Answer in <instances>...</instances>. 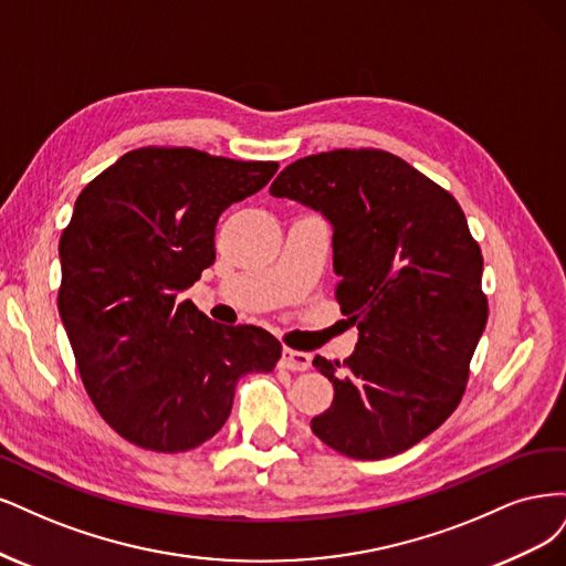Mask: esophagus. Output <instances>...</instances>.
Returning a JSON list of instances; mask_svg holds the SVG:
<instances>
[{"mask_svg": "<svg viewBox=\"0 0 566 566\" xmlns=\"http://www.w3.org/2000/svg\"><path fill=\"white\" fill-rule=\"evenodd\" d=\"M280 364H282L284 369H289V371H305L310 367V355L303 353V350L284 348Z\"/></svg>", "mask_w": 566, "mask_h": 566, "instance_id": "esophagus-1", "label": "esophagus"}]
</instances>
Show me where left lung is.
I'll use <instances>...</instances> for the list:
<instances>
[{
    "mask_svg": "<svg viewBox=\"0 0 566 566\" xmlns=\"http://www.w3.org/2000/svg\"><path fill=\"white\" fill-rule=\"evenodd\" d=\"M270 195L332 223L336 298L359 332L343 371L315 357L334 402L310 428L359 461L407 451L459 407L489 317L482 251L463 209L411 164L374 148L303 157Z\"/></svg>",
    "mask_w": 566,
    "mask_h": 566,
    "instance_id": "8db88e82",
    "label": "left lung"
}]
</instances>
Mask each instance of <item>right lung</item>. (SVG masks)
Listing matches in <instances>:
<instances>
[{"instance_id": "add662e5", "label": "right lung", "mask_w": 566, "mask_h": 566, "mask_svg": "<svg viewBox=\"0 0 566 566\" xmlns=\"http://www.w3.org/2000/svg\"><path fill=\"white\" fill-rule=\"evenodd\" d=\"M277 161L138 148L80 192L61 234L59 313L91 402L136 447L195 449L228 421L237 380L268 374L282 343L180 301L216 261L218 216Z\"/></svg>"}]
</instances>
